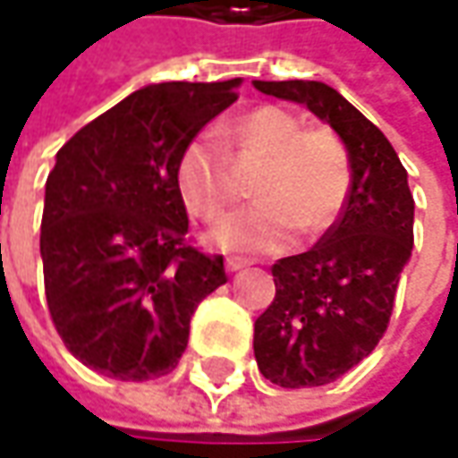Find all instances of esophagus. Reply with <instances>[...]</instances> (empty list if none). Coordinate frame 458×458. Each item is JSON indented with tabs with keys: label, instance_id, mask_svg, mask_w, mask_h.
<instances>
[{
	"label": "esophagus",
	"instance_id": "34e87169",
	"mask_svg": "<svg viewBox=\"0 0 458 458\" xmlns=\"http://www.w3.org/2000/svg\"><path fill=\"white\" fill-rule=\"evenodd\" d=\"M250 265H255V259H250V257H229L226 259V270L229 273H239V270H244V267H250Z\"/></svg>",
	"mask_w": 458,
	"mask_h": 458
}]
</instances>
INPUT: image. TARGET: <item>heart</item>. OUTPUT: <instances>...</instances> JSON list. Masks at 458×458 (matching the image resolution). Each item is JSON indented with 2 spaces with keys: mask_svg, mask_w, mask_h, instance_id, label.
Instances as JSON below:
<instances>
[{
  "mask_svg": "<svg viewBox=\"0 0 458 458\" xmlns=\"http://www.w3.org/2000/svg\"><path fill=\"white\" fill-rule=\"evenodd\" d=\"M226 137L244 157L265 165L255 178L259 199L214 226L216 244L229 250L283 247L301 226L308 237H321L339 221L352 193V160L334 130L303 127L291 109L262 104L232 119ZM175 185L185 208L203 221H216L237 199L232 160L208 134L193 137L183 148Z\"/></svg>",
  "mask_w": 458,
  "mask_h": 458,
  "instance_id": "heart-1",
  "label": "heart"
}]
</instances>
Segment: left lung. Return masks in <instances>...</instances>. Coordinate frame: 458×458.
Masks as SVG:
<instances>
[{
  "mask_svg": "<svg viewBox=\"0 0 458 458\" xmlns=\"http://www.w3.org/2000/svg\"><path fill=\"white\" fill-rule=\"evenodd\" d=\"M308 106L339 134L352 193L339 221L303 255L273 265L275 298L255 321V360L280 387H318L360 364L385 336L413 252V193L390 140L321 81H255Z\"/></svg>",
  "mask_w": 458,
  "mask_h": 458,
  "instance_id": "obj_1",
  "label": "left lung"
}]
</instances>
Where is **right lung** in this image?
<instances>
[{
    "label": "right lung",
    "mask_w": 458,
    "mask_h": 458,
    "mask_svg": "<svg viewBox=\"0 0 458 458\" xmlns=\"http://www.w3.org/2000/svg\"><path fill=\"white\" fill-rule=\"evenodd\" d=\"M237 86H145L55 155L40 224L47 310L68 352L106 377L173 372L193 310L226 283L224 257L185 237L175 167L185 145L237 101Z\"/></svg>",
    "instance_id": "1"
}]
</instances>
